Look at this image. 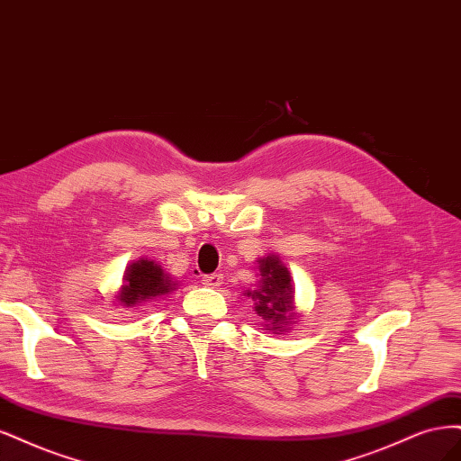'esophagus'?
Returning <instances> with one entry per match:
<instances>
[{"mask_svg":"<svg viewBox=\"0 0 461 461\" xmlns=\"http://www.w3.org/2000/svg\"><path fill=\"white\" fill-rule=\"evenodd\" d=\"M201 281H203V285L216 289V287L221 285V276L220 274H211V276H204Z\"/></svg>","mask_w":461,"mask_h":461,"instance_id":"1","label":"esophagus"}]
</instances>
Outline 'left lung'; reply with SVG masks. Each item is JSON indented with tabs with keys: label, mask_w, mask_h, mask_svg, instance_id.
Masks as SVG:
<instances>
[{
	"label": "left lung",
	"mask_w": 461,
	"mask_h": 461,
	"mask_svg": "<svg viewBox=\"0 0 461 461\" xmlns=\"http://www.w3.org/2000/svg\"><path fill=\"white\" fill-rule=\"evenodd\" d=\"M258 272V287L245 294L255 301V310L262 320H266V328L274 333L285 331L287 325L294 320V289L291 274L276 255L260 258Z\"/></svg>",
	"instance_id": "left-lung-1"
}]
</instances>
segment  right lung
Wrapping results in <instances>:
<instances>
[{"instance_id": "add662e5", "label": "right lung", "mask_w": 461, "mask_h": 461, "mask_svg": "<svg viewBox=\"0 0 461 461\" xmlns=\"http://www.w3.org/2000/svg\"><path fill=\"white\" fill-rule=\"evenodd\" d=\"M176 289V281L160 268L155 260L140 258L131 262L124 272V284L116 301L122 306H136L140 303L158 299Z\"/></svg>"}]
</instances>
